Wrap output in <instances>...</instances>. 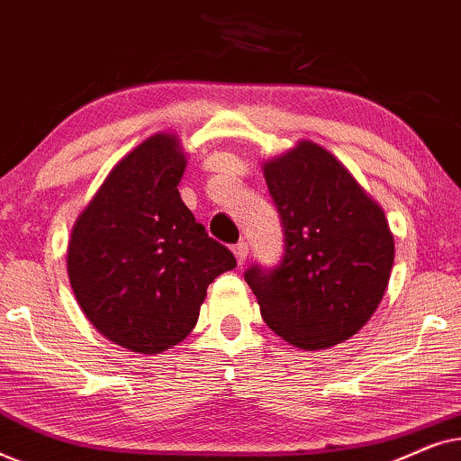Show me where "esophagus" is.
<instances>
[{
	"label": "esophagus",
	"instance_id": "1",
	"mask_svg": "<svg viewBox=\"0 0 461 461\" xmlns=\"http://www.w3.org/2000/svg\"><path fill=\"white\" fill-rule=\"evenodd\" d=\"M232 254H235V258H237V264L239 267H241V264H245V260H248V256H249V248H248V243H237L235 248H232Z\"/></svg>",
	"mask_w": 461,
	"mask_h": 461
}]
</instances>
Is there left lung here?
Instances as JSON below:
<instances>
[{"label": "left lung", "instance_id": "obj_1", "mask_svg": "<svg viewBox=\"0 0 461 461\" xmlns=\"http://www.w3.org/2000/svg\"><path fill=\"white\" fill-rule=\"evenodd\" d=\"M279 210V267L245 270L264 323L302 350L330 348L361 330L380 306L394 262L384 210L319 144L300 140L264 163Z\"/></svg>", "mask_w": 461, "mask_h": 461}]
</instances>
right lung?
<instances>
[{
  "mask_svg": "<svg viewBox=\"0 0 461 461\" xmlns=\"http://www.w3.org/2000/svg\"><path fill=\"white\" fill-rule=\"evenodd\" d=\"M186 157L174 134L123 157L73 226L67 270L87 321L106 339L159 355L197 325L207 285L237 267L180 199Z\"/></svg>",
  "mask_w": 461,
  "mask_h": 461,
  "instance_id": "obj_1",
  "label": "right lung"
}]
</instances>
